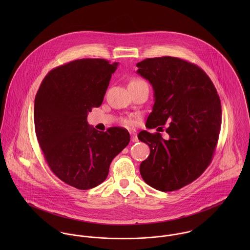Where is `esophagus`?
Listing matches in <instances>:
<instances>
[{
  "label": "esophagus",
  "instance_id": "esophagus-1",
  "mask_svg": "<svg viewBox=\"0 0 250 250\" xmlns=\"http://www.w3.org/2000/svg\"><path fill=\"white\" fill-rule=\"evenodd\" d=\"M131 139H132V142H133V143L139 142V139H138L136 133H131Z\"/></svg>",
  "mask_w": 250,
  "mask_h": 250
}]
</instances>
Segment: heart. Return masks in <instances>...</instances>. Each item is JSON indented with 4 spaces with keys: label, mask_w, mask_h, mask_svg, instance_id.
Masks as SVG:
<instances>
[{
    "label": "heart",
    "mask_w": 250,
    "mask_h": 250,
    "mask_svg": "<svg viewBox=\"0 0 250 250\" xmlns=\"http://www.w3.org/2000/svg\"><path fill=\"white\" fill-rule=\"evenodd\" d=\"M143 83V81L140 80V79H133V80L129 83V85H130V84H138V83ZM123 123H124L125 125H127V126H131V125H133L134 122H133L132 119L126 118V119L123 120Z\"/></svg>",
    "instance_id": "heart-1"
}]
</instances>
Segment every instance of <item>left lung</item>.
I'll use <instances>...</instances> for the list:
<instances>
[{
  "instance_id": "1",
  "label": "left lung",
  "mask_w": 250,
  "mask_h": 250,
  "mask_svg": "<svg viewBox=\"0 0 250 250\" xmlns=\"http://www.w3.org/2000/svg\"><path fill=\"white\" fill-rule=\"evenodd\" d=\"M137 66L154 90L146 127L167 125L169 136L164 140L160 133L140 132L139 140L150 148L141 175L158 190H177L198 178L212 162L221 126L220 99L208 75L187 61L162 57Z\"/></svg>"
}]
</instances>
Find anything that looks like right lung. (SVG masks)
Returning a JSON list of instances; mask_svg holds the SVG:
<instances>
[{
  "label": "right lung",
  "instance_id": "right-lung-1",
  "mask_svg": "<svg viewBox=\"0 0 250 250\" xmlns=\"http://www.w3.org/2000/svg\"><path fill=\"white\" fill-rule=\"evenodd\" d=\"M118 62L82 59L49 72L35 99L36 138L49 167L79 189L104 182L113 158L130 143L129 132L111 127L99 132L87 113L101 106Z\"/></svg>",
  "mask_w": 250,
  "mask_h": 250
}]
</instances>
